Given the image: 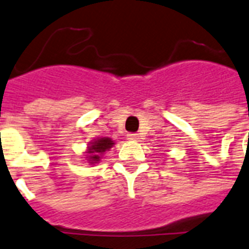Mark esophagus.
I'll use <instances>...</instances> for the list:
<instances>
[{
	"mask_svg": "<svg viewBox=\"0 0 249 249\" xmlns=\"http://www.w3.org/2000/svg\"><path fill=\"white\" fill-rule=\"evenodd\" d=\"M126 137H128V139H130V141H138L139 139V135L137 134V133H129Z\"/></svg>",
	"mask_w": 249,
	"mask_h": 249,
	"instance_id": "34e87169",
	"label": "esophagus"
}]
</instances>
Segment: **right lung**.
<instances>
[{
  "label": "right lung",
  "mask_w": 249,
  "mask_h": 249,
  "mask_svg": "<svg viewBox=\"0 0 249 249\" xmlns=\"http://www.w3.org/2000/svg\"><path fill=\"white\" fill-rule=\"evenodd\" d=\"M114 142L111 141L110 138H100L94 141L92 144L89 145V149H88V153H89V161L92 162H96V161H100L101 155H104L106 151L112 147Z\"/></svg>",
  "instance_id": "1"
}]
</instances>
